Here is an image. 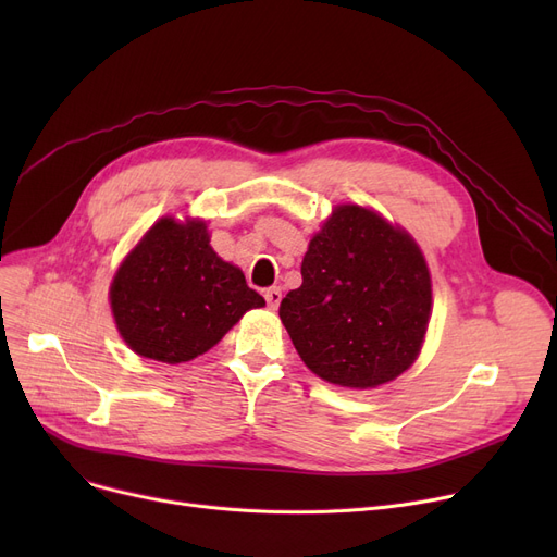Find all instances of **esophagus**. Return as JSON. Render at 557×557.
I'll use <instances>...</instances> for the list:
<instances>
[{"instance_id": "esophagus-1", "label": "esophagus", "mask_w": 557, "mask_h": 557, "mask_svg": "<svg viewBox=\"0 0 557 557\" xmlns=\"http://www.w3.org/2000/svg\"><path fill=\"white\" fill-rule=\"evenodd\" d=\"M263 298H267L269 307L275 311L280 307V300H282V288L280 286H271L267 288V294H263Z\"/></svg>"}]
</instances>
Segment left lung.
<instances>
[{
	"mask_svg": "<svg viewBox=\"0 0 557 557\" xmlns=\"http://www.w3.org/2000/svg\"><path fill=\"white\" fill-rule=\"evenodd\" d=\"M300 273L280 318L313 374L366 391L413 366L431 318V275L411 234L361 205H338Z\"/></svg>",
	"mask_w": 557,
	"mask_h": 557,
	"instance_id": "1",
	"label": "left lung"
}]
</instances>
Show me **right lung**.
Instances as JSON below:
<instances>
[{
	"instance_id": "add662e5",
	"label": "right lung",
	"mask_w": 557,
	"mask_h": 557,
	"mask_svg": "<svg viewBox=\"0 0 557 557\" xmlns=\"http://www.w3.org/2000/svg\"><path fill=\"white\" fill-rule=\"evenodd\" d=\"M263 305L242 269L212 250L200 219H160L110 284L112 315L126 345L171 366L205 355L246 311Z\"/></svg>"
}]
</instances>
